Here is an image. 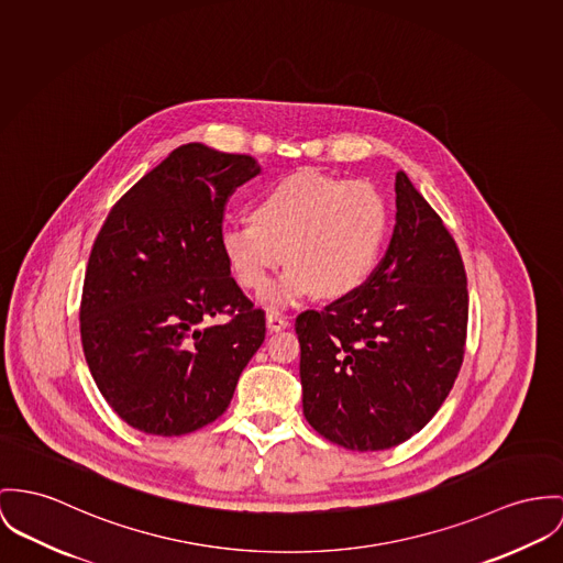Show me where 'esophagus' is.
Segmentation results:
<instances>
[{
	"label": "esophagus",
	"instance_id": "esophagus-1",
	"mask_svg": "<svg viewBox=\"0 0 563 563\" xmlns=\"http://www.w3.org/2000/svg\"><path fill=\"white\" fill-rule=\"evenodd\" d=\"M265 325H267L269 332H280V330L289 328V321H287V317H283V314H278V312H267Z\"/></svg>",
	"mask_w": 563,
	"mask_h": 563
}]
</instances>
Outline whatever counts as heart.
Masks as SVG:
<instances>
[{"instance_id": "heart-1", "label": "heart", "mask_w": 563, "mask_h": 563, "mask_svg": "<svg viewBox=\"0 0 563 563\" xmlns=\"http://www.w3.org/2000/svg\"><path fill=\"white\" fill-rule=\"evenodd\" d=\"M251 217L222 227L220 249L246 289L264 287L288 257L292 265L260 296L272 310L357 291L379 263L389 224L388 203L373 184L314 172L276 179L253 201Z\"/></svg>"}]
</instances>
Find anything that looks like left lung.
I'll list each match as a JSON object with an SVG mask.
<instances>
[{"mask_svg":"<svg viewBox=\"0 0 563 563\" xmlns=\"http://www.w3.org/2000/svg\"><path fill=\"white\" fill-rule=\"evenodd\" d=\"M386 257L357 291L296 319L303 416L346 450H388L422 431L463 364L467 276L456 242L396 174Z\"/></svg>","mask_w":563,"mask_h":563,"instance_id":"obj_1","label":"left lung"}]
</instances>
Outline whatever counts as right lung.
Segmentation results:
<instances>
[{
    "label": "right lung",
    "instance_id": "obj_1",
    "mask_svg": "<svg viewBox=\"0 0 563 563\" xmlns=\"http://www.w3.org/2000/svg\"><path fill=\"white\" fill-rule=\"evenodd\" d=\"M246 154L174 150L104 220L87 261L81 343L111 409L136 431L177 437L224 413L265 339L220 249L227 197L260 174ZM230 319L212 327L209 319Z\"/></svg>",
    "mask_w": 563,
    "mask_h": 563
}]
</instances>
